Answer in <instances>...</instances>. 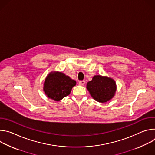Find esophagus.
Instances as JSON below:
<instances>
[{
	"mask_svg": "<svg viewBox=\"0 0 155 155\" xmlns=\"http://www.w3.org/2000/svg\"><path fill=\"white\" fill-rule=\"evenodd\" d=\"M84 84H85V81L84 80H82V81H79V84H80V85H84Z\"/></svg>",
	"mask_w": 155,
	"mask_h": 155,
	"instance_id": "1",
	"label": "esophagus"
}]
</instances>
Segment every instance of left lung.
Wrapping results in <instances>:
<instances>
[{
	"label": "left lung",
	"mask_w": 155,
	"mask_h": 155,
	"mask_svg": "<svg viewBox=\"0 0 155 155\" xmlns=\"http://www.w3.org/2000/svg\"><path fill=\"white\" fill-rule=\"evenodd\" d=\"M86 88L94 100L101 103H105L115 96L117 84L112 78L95 75L92 80L87 83Z\"/></svg>",
	"instance_id": "left-lung-1"
}]
</instances>
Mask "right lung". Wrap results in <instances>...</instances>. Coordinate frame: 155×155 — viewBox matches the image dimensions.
Instances as JSON below:
<instances>
[{
    "mask_svg": "<svg viewBox=\"0 0 155 155\" xmlns=\"http://www.w3.org/2000/svg\"><path fill=\"white\" fill-rule=\"evenodd\" d=\"M76 81L65 75L62 72H51L43 84V91L48 98L59 101L70 94Z\"/></svg>",
    "mask_w": 155,
    "mask_h": 155,
    "instance_id": "obj_1",
    "label": "right lung"
}]
</instances>
